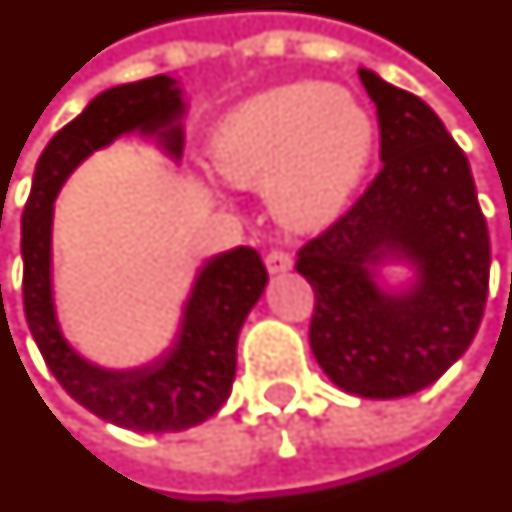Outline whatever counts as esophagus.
Returning a JSON list of instances; mask_svg holds the SVG:
<instances>
[{
  "label": "esophagus",
  "instance_id": "1",
  "mask_svg": "<svg viewBox=\"0 0 512 512\" xmlns=\"http://www.w3.org/2000/svg\"><path fill=\"white\" fill-rule=\"evenodd\" d=\"M293 266V257L291 252H285V249H271L266 255V268L271 274H285L288 268Z\"/></svg>",
  "mask_w": 512,
  "mask_h": 512
}]
</instances>
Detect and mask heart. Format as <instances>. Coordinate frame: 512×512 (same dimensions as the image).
Wrapping results in <instances>:
<instances>
[{"mask_svg": "<svg viewBox=\"0 0 512 512\" xmlns=\"http://www.w3.org/2000/svg\"><path fill=\"white\" fill-rule=\"evenodd\" d=\"M374 138V116L349 88L293 82L232 107L210 135V160L235 185H268L277 219L310 227L355 194Z\"/></svg>", "mask_w": 512, "mask_h": 512, "instance_id": "b5f03b06", "label": "heart"}]
</instances>
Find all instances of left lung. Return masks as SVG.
I'll return each instance as SVG.
<instances>
[{"label": "left lung", "mask_w": 512, "mask_h": 512, "mask_svg": "<svg viewBox=\"0 0 512 512\" xmlns=\"http://www.w3.org/2000/svg\"><path fill=\"white\" fill-rule=\"evenodd\" d=\"M380 119L382 169L332 227L299 249L313 285L310 349L341 391L399 399L466 352L488 299L491 241L463 149L427 102L360 69ZM410 262L402 292L376 268Z\"/></svg>", "instance_id": "obj_1"}]
</instances>
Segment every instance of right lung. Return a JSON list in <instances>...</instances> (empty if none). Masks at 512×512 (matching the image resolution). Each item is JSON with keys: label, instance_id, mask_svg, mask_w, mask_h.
<instances>
[{"label": "right lung", "instance_id": "add662e5", "mask_svg": "<svg viewBox=\"0 0 512 512\" xmlns=\"http://www.w3.org/2000/svg\"><path fill=\"white\" fill-rule=\"evenodd\" d=\"M182 91L169 74L116 85L88 102L46 144L21 216L24 316L55 380L85 410L132 432H180L219 410L235 380V346L268 274L255 249L238 246L210 257L196 274L177 338L138 368H102L74 352L57 324L52 296V213L69 174L121 135L157 138L174 160L182 155Z\"/></svg>", "mask_w": 512, "mask_h": 512}]
</instances>
